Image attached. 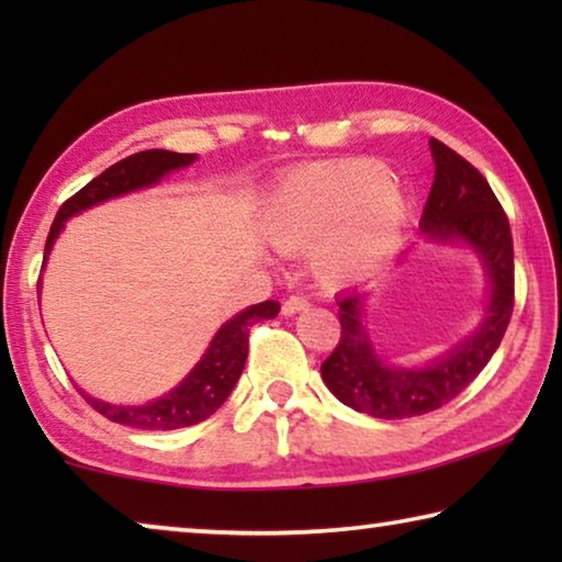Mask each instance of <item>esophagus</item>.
I'll use <instances>...</instances> for the list:
<instances>
[{"instance_id":"34e87169","label":"esophagus","mask_w":562,"mask_h":562,"mask_svg":"<svg viewBox=\"0 0 562 562\" xmlns=\"http://www.w3.org/2000/svg\"><path fill=\"white\" fill-rule=\"evenodd\" d=\"M307 307H310L307 297H302V294H290V297L282 302V315L292 317V315H297V312L307 310Z\"/></svg>"}]
</instances>
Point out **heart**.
Listing matches in <instances>:
<instances>
[{"label": "heart", "instance_id": "1", "mask_svg": "<svg viewBox=\"0 0 562 562\" xmlns=\"http://www.w3.org/2000/svg\"><path fill=\"white\" fill-rule=\"evenodd\" d=\"M406 198L386 166L345 158L294 170L265 211V235L282 252L310 250L315 278L347 284L372 274L392 250Z\"/></svg>", "mask_w": 562, "mask_h": 562}]
</instances>
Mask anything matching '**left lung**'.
<instances>
[{"label":"left lung","instance_id":"obj_1","mask_svg":"<svg viewBox=\"0 0 562 562\" xmlns=\"http://www.w3.org/2000/svg\"><path fill=\"white\" fill-rule=\"evenodd\" d=\"M434 186L422 231L436 243L471 245L491 280L481 327L426 367H392L379 359L361 322L364 292L339 294L341 337L322 361V379L341 404L374 418H408L436 412L469 386L498 349L513 315V237L488 180L441 140L431 138Z\"/></svg>","mask_w":562,"mask_h":562}]
</instances>
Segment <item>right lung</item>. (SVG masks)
<instances>
[{
  "instance_id": "obj_1",
  "label": "right lung",
  "mask_w": 562,
  "mask_h": 562,
  "mask_svg": "<svg viewBox=\"0 0 562 562\" xmlns=\"http://www.w3.org/2000/svg\"><path fill=\"white\" fill-rule=\"evenodd\" d=\"M195 154H173V150H140L128 158L119 160L111 168L103 170L91 183L83 186L79 193L71 195L66 201L59 213H56L49 237H46L44 247V262L46 255L52 252V245L59 237L64 223L71 215L87 211L91 205H99L109 198H119L131 190L156 186L160 178L168 176L170 170L186 168L193 164ZM42 288V280H40ZM280 304L274 300H265L260 304L243 310L240 315H235L231 322L217 329L211 347L205 349L201 361L193 367L183 382H180L173 392L156 398V402L144 406H116L99 402L89 394L83 398L97 408L101 416L111 418V422L131 426V429H144V431H170V429H183V426H193L205 422L207 416H213L223 402L231 396L233 386L243 374L245 359H247V337H250V327L255 322L278 317Z\"/></svg>"
}]
</instances>
